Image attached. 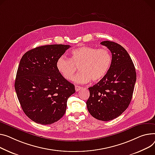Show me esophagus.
Masks as SVG:
<instances>
[{"instance_id": "1", "label": "esophagus", "mask_w": 155, "mask_h": 155, "mask_svg": "<svg viewBox=\"0 0 155 155\" xmlns=\"http://www.w3.org/2000/svg\"><path fill=\"white\" fill-rule=\"evenodd\" d=\"M75 88L76 91H78L79 90H80L82 88V87H80V86H78V85H76V86L75 87Z\"/></svg>"}]
</instances>
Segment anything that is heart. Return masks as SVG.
<instances>
[{
  "instance_id": "heart-1",
  "label": "heart",
  "mask_w": 155,
  "mask_h": 155,
  "mask_svg": "<svg viewBox=\"0 0 155 155\" xmlns=\"http://www.w3.org/2000/svg\"><path fill=\"white\" fill-rule=\"evenodd\" d=\"M71 59L60 57L56 62L59 73L65 79L71 80L80 67V73L74 80L77 84H86L91 80L97 81L104 78L110 67L112 57L107 48H97L83 46L72 50Z\"/></svg>"
}]
</instances>
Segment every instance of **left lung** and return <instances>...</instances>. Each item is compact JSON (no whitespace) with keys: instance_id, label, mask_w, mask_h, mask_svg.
Returning a JSON list of instances; mask_svg holds the SVG:
<instances>
[{"instance_id":"obj_1","label":"left lung","mask_w":155,"mask_h":155,"mask_svg":"<svg viewBox=\"0 0 155 155\" xmlns=\"http://www.w3.org/2000/svg\"><path fill=\"white\" fill-rule=\"evenodd\" d=\"M100 44L110 50L111 64L106 75L88 88L90 97L86 104L92 117L107 121L121 115L128 107L137 74L130 56L121 45L108 40Z\"/></svg>"}]
</instances>
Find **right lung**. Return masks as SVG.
I'll use <instances>...</instances> for the list:
<instances>
[{
    "mask_svg": "<svg viewBox=\"0 0 155 155\" xmlns=\"http://www.w3.org/2000/svg\"><path fill=\"white\" fill-rule=\"evenodd\" d=\"M70 47L48 45L30 50L20 61L15 90L25 114L42 125H50L62 117L68 98L75 86L65 79L57 67V59Z\"/></svg>",
    "mask_w": 155,
    "mask_h": 155,
    "instance_id": "obj_1",
    "label": "right lung"
}]
</instances>
